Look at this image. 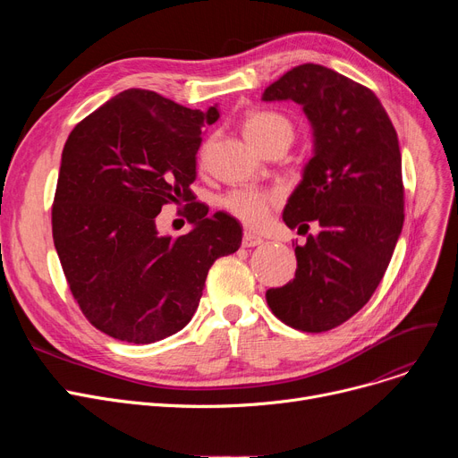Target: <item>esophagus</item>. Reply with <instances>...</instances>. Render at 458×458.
Returning <instances> with one entry per match:
<instances>
[{
  "label": "esophagus",
  "instance_id": "obj_1",
  "mask_svg": "<svg viewBox=\"0 0 458 458\" xmlns=\"http://www.w3.org/2000/svg\"><path fill=\"white\" fill-rule=\"evenodd\" d=\"M243 247L245 249H252V247H258V245H261L263 243V239L259 237V235H256V233H250V232H245L243 233Z\"/></svg>",
  "mask_w": 458,
  "mask_h": 458
}]
</instances>
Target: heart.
Returning <instances> with one entry per match:
<instances>
[{
  "label": "heart",
  "instance_id": "b5f03b06",
  "mask_svg": "<svg viewBox=\"0 0 458 458\" xmlns=\"http://www.w3.org/2000/svg\"><path fill=\"white\" fill-rule=\"evenodd\" d=\"M243 130L249 140L259 150L275 137L282 135L290 140L293 137V126L290 120L275 111H256L249 114ZM206 152L208 148L202 150V159L206 157ZM221 204L232 216H235L243 225L250 228H261L269 221L271 209L278 204V195L273 191L250 185L235 187L226 192Z\"/></svg>",
  "mask_w": 458,
  "mask_h": 458
}]
</instances>
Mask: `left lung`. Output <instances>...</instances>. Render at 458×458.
Here are the masks:
<instances>
[{
    "label": "left lung",
    "mask_w": 458,
    "mask_h": 458,
    "mask_svg": "<svg viewBox=\"0 0 458 458\" xmlns=\"http://www.w3.org/2000/svg\"><path fill=\"white\" fill-rule=\"evenodd\" d=\"M263 100H293L310 118L316 154L284 223L321 226L295 247V278L266 299L287 327L325 332L368 304L392 259L404 223L397 131L371 89L314 63L285 72Z\"/></svg>",
    "instance_id": "1"
}]
</instances>
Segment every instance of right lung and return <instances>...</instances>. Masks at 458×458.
Here are the masks:
<instances>
[{
    "label": "right lung",
    "instance_id": "right-lung-1",
    "mask_svg": "<svg viewBox=\"0 0 458 458\" xmlns=\"http://www.w3.org/2000/svg\"><path fill=\"white\" fill-rule=\"evenodd\" d=\"M219 109H189L128 89L70 131L52 206V232L72 297L87 321L128 344L182 330L199 308L216 258L233 254L243 230L197 200L202 128ZM185 203L189 234L159 236L155 216Z\"/></svg>",
    "mask_w": 458,
    "mask_h": 458
}]
</instances>
